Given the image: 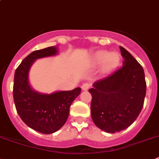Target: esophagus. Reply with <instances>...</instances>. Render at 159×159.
Segmentation results:
<instances>
[{
	"label": "esophagus",
	"instance_id": "34e87169",
	"mask_svg": "<svg viewBox=\"0 0 159 159\" xmlns=\"http://www.w3.org/2000/svg\"><path fill=\"white\" fill-rule=\"evenodd\" d=\"M89 87H90L89 84L86 83V84H84L82 85V90H83V91H87V90L89 89Z\"/></svg>",
	"mask_w": 159,
	"mask_h": 159
}]
</instances>
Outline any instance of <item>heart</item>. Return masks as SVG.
Returning <instances> with one entry per match:
<instances>
[{
	"label": "heart",
	"instance_id": "obj_1",
	"mask_svg": "<svg viewBox=\"0 0 159 159\" xmlns=\"http://www.w3.org/2000/svg\"><path fill=\"white\" fill-rule=\"evenodd\" d=\"M120 61V56L117 52L98 50L91 57V65L94 66L102 65V72L109 74L114 71Z\"/></svg>",
	"mask_w": 159,
	"mask_h": 159
}]
</instances>
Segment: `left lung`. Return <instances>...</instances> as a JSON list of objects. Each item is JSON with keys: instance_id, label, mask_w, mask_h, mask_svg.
Listing matches in <instances>:
<instances>
[{"instance_id": "8db88e82", "label": "left lung", "mask_w": 159, "mask_h": 159, "mask_svg": "<svg viewBox=\"0 0 159 159\" xmlns=\"http://www.w3.org/2000/svg\"><path fill=\"white\" fill-rule=\"evenodd\" d=\"M120 49L123 67L113 75L96 81L89 90L92 96L93 121L108 133L129 128L139 116L146 95L143 68L129 51L121 46Z\"/></svg>"}]
</instances>
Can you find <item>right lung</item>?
Masks as SVG:
<instances>
[{
    "label": "right lung",
    "mask_w": 159,
    "mask_h": 159,
    "mask_svg": "<svg viewBox=\"0 0 159 159\" xmlns=\"http://www.w3.org/2000/svg\"><path fill=\"white\" fill-rule=\"evenodd\" d=\"M57 46L32 52L23 60L14 75L13 98L17 113L24 123L37 132L52 134L59 130L68 119L70 106L81 92L80 87L51 94L36 91L29 83V71L37 59L55 56Z\"/></svg>",
    "instance_id": "right-lung-1"
}]
</instances>
